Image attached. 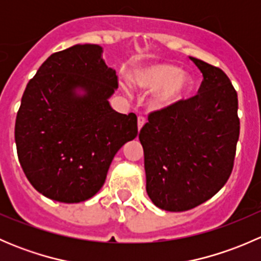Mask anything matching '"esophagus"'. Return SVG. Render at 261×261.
<instances>
[{
	"label": "esophagus",
	"instance_id": "1",
	"mask_svg": "<svg viewBox=\"0 0 261 261\" xmlns=\"http://www.w3.org/2000/svg\"><path fill=\"white\" fill-rule=\"evenodd\" d=\"M145 122H146L145 117H143V116H139V117H138V128H139V131L143 128V126L145 125Z\"/></svg>",
	"mask_w": 261,
	"mask_h": 261
}]
</instances>
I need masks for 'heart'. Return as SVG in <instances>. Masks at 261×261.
<instances>
[{"label": "heart", "instance_id": "b5f03b06", "mask_svg": "<svg viewBox=\"0 0 261 261\" xmlns=\"http://www.w3.org/2000/svg\"><path fill=\"white\" fill-rule=\"evenodd\" d=\"M128 80L138 91L154 92L150 106L156 111L179 103L193 88L192 75L170 63H154L134 68ZM125 89L128 91L127 87Z\"/></svg>", "mask_w": 261, "mask_h": 261}]
</instances>
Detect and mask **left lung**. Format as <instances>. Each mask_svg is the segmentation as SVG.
I'll use <instances>...</instances> for the list:
<instances>
[{
  "instance_id": "8db88e82",
  "label": "left lung",
  "mask_w": 261,
  "mask_h": 261,
  "mask_svg": "<svg viewBox=\"0 0 261 261\" xmlns=\"http://www.w3.org/2000/svg\"><path fill=\"white\" fill-rule=\"evenodd\" d=\"M189 59L203 75L198 94L150 114L139 134L147 196L170 212L194 208L225 186L240 135L231 81L220 68Z\"/></svg>"
}]
</instances>
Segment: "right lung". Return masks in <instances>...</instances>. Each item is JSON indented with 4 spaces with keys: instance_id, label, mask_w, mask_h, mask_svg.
Listing matches in <instances>:
<instances>
[{
    "instance_id": "right-lung-1",
    "label": "right lung",
    "mask_w": 261,
    "mask_h": 261,
    "mask_svg": "<svg viewBox=\"0 0 261 261\" xmlns=\"http://www.w3.org/2000/svg\"><path fill=\"white\" fill-rule=\"evenodd\" d=\"M96 44L51 54L26 86L15 123L21 168L53 201L78 203L103 186L116 152L138 135L135 114H118L109 98L115 69Z\"/></svg>"
}]
</instances>
